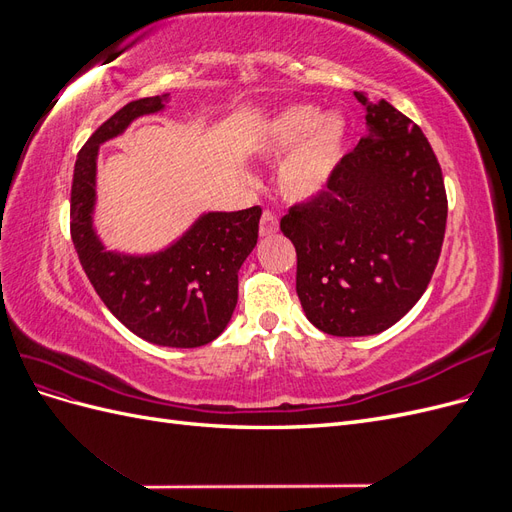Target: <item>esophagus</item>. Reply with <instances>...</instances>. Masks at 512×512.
I'll list each match as a JSON object with an SVG mask.
<instances>
[{"label":"esophagus","instance_id":"esophagus-1","mask_svg":"<svg viewBox=\"0 0 512 512\" xmlns=\"http://www.w3.org/2000/svg\"><path fill=\"white\" fill-rule=\"evenodd\" d=\"M277 226H280V224H277L275 215L271 211H265V213H262V218H260V237L275 235Z\"/></svg>","mask_w":512,"mask_h":512}]
</instances>
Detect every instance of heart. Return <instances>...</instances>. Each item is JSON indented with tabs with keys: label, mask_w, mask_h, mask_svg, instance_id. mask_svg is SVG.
<instances>
[{
	"label": "heart",
	"mask_w": 512,
	"mask_h": 512,
	"mask_svg": "<svg viewBox=\"0 0 512 512\" xmlns=\"http://www.w3.org/2000/svg\"><path fill=\"white\" fill-rule=\"evenodd\" d=\"M348 149L346 123L309 104H292L262 123L254 151L277 162V188L288 203H309L329 188Z\"/></svg>",
	"instance_id": "heart-1"
}]
</instances>
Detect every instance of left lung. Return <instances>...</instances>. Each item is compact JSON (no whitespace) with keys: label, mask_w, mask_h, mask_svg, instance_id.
<instances>
[{"label":"left lung","mask_w":512,"mask_h":512,"mask_svg":"<svg viewBox=\"0 0 512 512\" xmlns=\"http://www.w3.org/2000/svg\"><path fill=\"white\" fill-rule=\"evenodd\" d=\"M365 106L367 134L329 188L280 228L297 250L307 320L337 337L386 331L423 297L446 230L442 168L421 128L386 100Z\"/></svg>","instance_id":"8db88e82"}]
</instances>
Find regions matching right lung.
Here are the masks:
<instances>
[{"instance_id": "obj_1", "label": "right lung", "mask_w": 512, "mask_h": 512, "mask_svg": "<svg viewBox=\"0 0 512 512\" xmlns=\"http://www.w3.org/2000/svg\"><path fill=\"white\" fill-rule=\"evenodd\" d=\"M166 102L168 94L134 100L89 136L74 164L70 232L91 286L121 324L151 344L198 348L213 342L235 312L237 273L258 241L262 209L203 213L166 250L145 256L108 252L94 228L100 145Z\"/></svg>"}]
</instances>
